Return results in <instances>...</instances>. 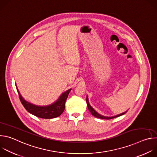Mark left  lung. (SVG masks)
Returning <instances> with one entry per match:
<instances>
[{
  "mask_svg": "<svg viewBox=\"0 0 157 157\" xmlns=\"http://www.w3.org/2000/svg\"><path fill=\"white\" fill-rule=\"evenodd\" d=\"M86 102H87V105L88 109H89V111L91 112V113L92 114V115L94 116V117H97V118H99V119H107V120H108V119H114V118L119 117V116H122V115H124V114H125V113H127V110L126 112H125V113H123L120 114H119V115H117V116H113V117H105V116H103L99 114V113H98L97 112L91 107V105L90 104H89V101H88V97H87H87H86Z\"/></svg>",
  "mask_w": 157,
  "mask_h": 157,
  "instance_id": "8db88e82",
  "label": "left lung"
}]
</instances>
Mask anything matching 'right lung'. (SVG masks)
<instances>
[{"label":"right lung","instance_id":"add662e5","mask_svg":"<svg viewBox=\"0 0 157 157\" xmlns=\"http://www.w3.org/2000/svg\"><path fill=\"white\" fill-rule=\"evenodd\" d=\"M71 90V89L64 92L56 101L50 105L38 106L26 101L21 97L17 89L20 100L25 109L30 114L42 119H53L59 116L65 109V102Z\"/></svg>","mask_w":157,"mask_h":157}]
</instances>
